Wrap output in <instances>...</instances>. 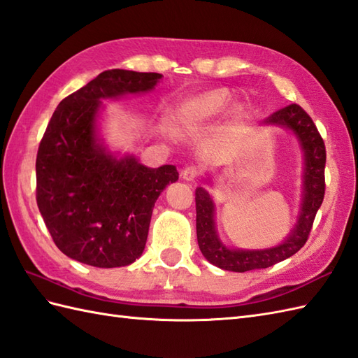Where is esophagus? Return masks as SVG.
Returning a JSON list of instances; mask_svg holds the SVG:
<instances>
[{
  "label": "esophagus",
  "instance_id": "34e87169",
  "mask_svg": "<svg viewBox=\"0 0 358 358\" xmlns=\"http://www.w3.org/2000/svg\"><path fill=\"white\" fill-rule=\"evenodd\" d=\"M199 168L196 164H189V166H186V168H182V171H181V177L185 178L186 181H192V180H195V178H198V176H199Z\"/></svg>",
  "mask_w": 358,
  "mask_h": 358
}]
</instances>
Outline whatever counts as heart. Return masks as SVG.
Segmentation results:
<instances>
[{"label":"heart","mask_w":358,"mask_h":358,"mask_svg":"<svg viewBox=\"0 0 358 358\" xmlns=\"http://www.w3.org/2000/svg\"><path fill=\"white\" fill-rule=\"evenodd\" d=\"M227 105V97L222 93H209L195 97L181 108V119L185 122H201L220 114Z\"/></svg>","instance_id":"1"}]
</instances>
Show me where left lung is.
<instances>
[{
  "label": "left lung",
  "mask_w": 358,
  "mask_h": 358,
  "mask_svg": "<svg viewBox=\"0 0 358 358\" xmlns=\"http://www.w3.org/2000/svg\"><path fill=\"white\" fill-rule=\"evenodd\" d=\"M264 123L276 124V127L292 131L302 149L305 168L301 215L289 235L276 247L264 248V250L229 248L221 243L215 229L213 199L206 189L196 187V239L199 250L210 264L227 271L244 273L256 268H267L297 253L308 239L315 213L325 196V143L310 115L299 105L292 103L268 115Z\"/></svg>",
  "instance_id": "8db88e82"
}]
</instances>
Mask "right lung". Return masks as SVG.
I'll return each instance as SVG.
<instances>
[{"mask_svg": "<svg viewBox=\"0 0 358 358\" xmlns=\"http://www.w3.org/2000/svg\"><path fill=\"white\" fill-rule=\"evenodd\" d=\"M162 74L106 70L65 97L50 119L36 155V203L56 247L99 268L141 256L157 198L178 180L177 168H146L117 157L97 137L105 99L152 91Z\"/></svg>", "mask_w": 358, "mask_h": 358, "instance_id": "add662e5", "label": "right lung"}]
</instances>
